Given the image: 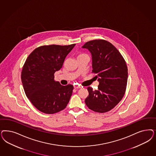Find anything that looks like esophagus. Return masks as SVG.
I'll return each instance as SVG.
<instances>
[{
	"mask_svg": "<svg viewBox=\"0 0 156 156\" xmlns=\"http://www.w3.org/2000/svg\"><path fill=\"white\" fill-rule=\"evenodd\" d=\"M80 88V86H77V85H75L74 86V88H75V89H79V88Z\"/></svg>",
	"mask_w": 156,
	"mask_h": 156,
	"instance_id": "obj_1",
	"label": "esophagus"
}]
</instances>
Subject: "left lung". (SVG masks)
<instances>
[{
  "label": "left lung",
  "instance_id": "8db88e82",
  "mask_svg": "<svg viewBox=\"0 0 156 156\" xmlns=\"http://www.w3.org/2000/svg\"><path fill=\"white\" fill-rule=\"evenodd\" d=\"M92 55V72L97 74L98 90L88 87L85 103L95 112L104 113L114 108L126 91L128 72L126 61L120 52L107 41H90L82 46Z\"/></svg>",
  "mask_w": 156,
  "mask_h": 156
}]
</instances>
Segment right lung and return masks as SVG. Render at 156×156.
<instances>
[{"instance_id":"obj_1","label":"right lung","mask_w":156,"mask_h":156,"mask_svg":"<svg viewBox=\"0 0 156 156\" xmlns=\"http://www.w3.org/2000/svg\"><path fill=\"white\" fill-rule=\"evenodd\" d=\"M75 45L41 46L27 58L21 73L22 85L27 98L41 112L55 114L69 101L73 86H62L55 80L54 74Z\"/></svg>"}]
</instances>
